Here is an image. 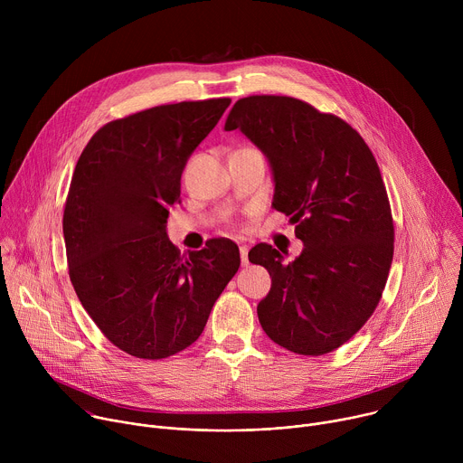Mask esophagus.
Returning <instances> with one entry per match:
<instances>
[{
    "label": "esophagus",
    "mask_w": 463,
    "mask_h": 463,
    "mask_svg": "<svg viewBox=\"0 0 463 463\" xmlns=\"http://www.w3.org/2000/svg\"><path fill=\"white\" fill-rule=\"evenodd\" d=\"M249 247L247 245H240V256H241V266L247 268L249 266Z\"/></svg>",
    "instance_id": "1"
}]
</instances>
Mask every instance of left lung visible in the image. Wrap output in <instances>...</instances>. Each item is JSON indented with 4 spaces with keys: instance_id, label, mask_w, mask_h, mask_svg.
Returning <instances> with one entry per match:
<instances>
[{
    "instance_id": "left-lung-1",
    "label": "left lung",
    "mask_w": 463,
    "mask_h": 463,
    "mask_svg": "<svg viewBox=\"0 0 463 463\" xmlns=\"http://www.w3.org/2000/svg\"><path fill=\"white\" fill-rule=\"evenodd\" d=\"M232 129L268 157L273 207L304 243L293 261L268 243L249 250L273 282L260 324L289 352L324 355L359 332L388 279L393 223L375 157L343 118L293 97L240 99L225 120Z\"/></svg>"
}]
</instances>
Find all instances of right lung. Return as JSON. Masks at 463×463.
<instances>
[{
	"instance_id": "add662e5",
	"label": "right lung",
	"mask_w": 463,
	"mask_h": 463,
	"mask_svg": "<svg viewBox=\"0 0 463 463\" xmlns=\"http://www.w3.org/2000/svg\"><path fill=\"white\" fill-rule=\"evenodd\" d=\"M229 104L177 102L111 120L75 166L63 211L70 279L108 341L134 357L190 346L240 268L231 240L181 256L166 234L184 165Z\"/></svg>"
}]
</instances>
